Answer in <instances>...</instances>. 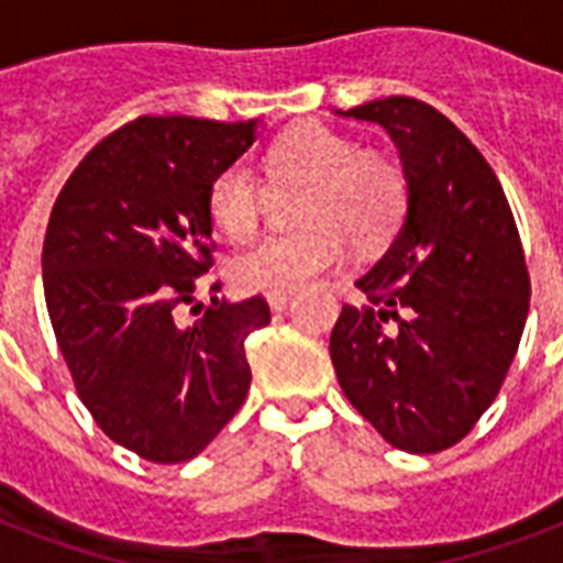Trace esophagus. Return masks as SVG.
<instances>
[{
	"label": "esophagus",
	"mask_w": 563,
	"mask_h": 563,
	"mask_svg": "<svg viewBox=\"0 0 563 563\" xmlns=\"http://www.w3.org/2000/svg\"><path fill=\"white\" fill-rule=\"evenodd\" d=\"M291 295L289 291H280V295H268V307H272V312H283V309L289 307Z\"/></svg>",
	"instance_id": "esophagus-1"
}]
</instances>
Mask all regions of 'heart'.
<instances>
[{"label": "heart", "mask_w": 563, "mask_h": 563, "mask_svg": "<svg viewBox=\"0 0 563 563\" xmlns=\"http://www.w3.org/2000/svg\"><path fill=\"white\" fill-rule=\"evenodd\" d=\"M265 178L274 189H300L298 230L260 239L233 256L230 274L247 291H298L344 260V239L360 251L383 245L406 212L400 163L360 148L333 128L298 125L265 152ZM265 187L245 169H221L207 192L212 224L230 239H247L265 212Z\"/></svg>", "instance_id": "heart-1"}]
</instances>
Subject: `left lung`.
Returning a JSON list of instances; mask_svg holds the SVG:
<instances>
[{"mask_svg": "<svg viewBox=\"0 0 563 563\" xmlns=\"http://www.w3.org/2000/svg\"><path fill=\"white\" fill-rule=\"evenodd\" d=\"M342 117L400 152L406 216L344 303L330 360L344 397L406 453L459 444L497 400L529 316V272L508 198L479 148L432 104L388 96Z\"/></svg>", "mask_w": 563, "mask_h": 563, "instance_id": "8db88e82", "label": "left lung"}]
</instances>
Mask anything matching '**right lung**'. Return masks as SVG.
I'll list each match as a JSON object with an SVG mask.
<instances>
[{
    "label": "right lung",
    "instance_id": "obj_1",
    "mask_svg": "<svg viewBox=\"0 0 563 563\" xmlns=\"http://www.w3.org/2000/svg\"><path fill=\"white\" fill-rule=\"evenodd\" d=\"M256 119L140 117L92 148L52 207L43 291L75 391L101 432L157 464L189 462L245 402L256 298L196 303L212 265V178L254 145ZM219 289V283L212 286Z\"/></svg>",
    "mask_w": 563,
    "mask_h": 563
}]
</instances>
